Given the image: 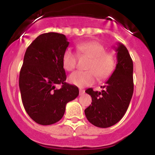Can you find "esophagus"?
Listing matches in <instances>:
<instances>
[{"mask_svg": "<svg viewBox=\"0 0 155 155\" xmlns=\"http://www.w3.org/2000/svg\"><path fill=\"white\" fill-rule=\"evenodd\" d=\"M84 93H85V91L84 89H79V94H80V95H83Z\"/></svg>", "mask_w": 155, "mask_h": 155, "instance_id": "esophagus-1", "label": "esophagus"}]
</instances>
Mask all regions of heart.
I'll return each instance as SVG.
<instances>
[{
	"mask_svg": "<svg viewBox=\"0 0 155 155\" xmlns=\"http://www.w3.org/2000/svg\"><path fill=\"white\" fill-rule=\"evenodd\" d=\"M78 53L81 57H90L86 68L87 71H76L69 77V81L78 87H83L94 83L98 79L107 78L116 68V60L111 53L106 52L105 46L97 41L81 42L77 46ZM78 54L71 49H67L62 57L63 67L67 71L76 68Z\"/></svg>",
	"mask_w": 155,
	"mask_h": 155,
	"instance_id": "1",
	"label": "heart"
}]
</instances>
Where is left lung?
Masks as SVG:
<instances>
[{
	"label": "left lung",
	"instance_id": "8db88e82",
	"mask_svg": "<svg viewBox=\"0 0 155 155\" xmlns=\"http://www.w3.org/2000/svg\"><path fill=\"white\" fill-rule=\"evenodd\" d=\"M117 64L101 92L85 91L92 99L84 110L86 118L95 127L107 128L117 124L125 115L134 93V64L127 47L119 43L116 48Z\"/></svg>",
	"mask_w": 155,
	"mask_h": 155
}]
</instances>
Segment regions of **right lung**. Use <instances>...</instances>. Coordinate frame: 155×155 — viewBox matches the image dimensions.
Wrapping results in <instances>:
<instances>
[{"label": "right lung", "mask_w": 155, "mask_h": 155, "mask_svg": "<svg viewBox=\"0 0 155 155\" xmlns=\"http://www.w3.org/2000/svg\"><path fill=\"white\" fill-rule=\"evenodd\" d=\"M68 45L64 35L48 32L37 37L25 53L19 74L21 100L30 118L40 125L61 120L67 103L79 94L78 87L66 82L62 57Z\"/></svg>", "instance_id": "right-lung-1"}]
</instances>
